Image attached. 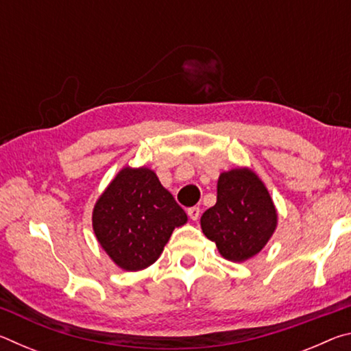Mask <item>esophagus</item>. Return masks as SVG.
Returning <instances> with one entry per match:
<instances>
[{"label": "esophagus", "mask_w": 351, "mask_h": 351, "mask_svg": "<svg viewBox=\"0 0 351 351\" xmlns=\"http://www.w3.org/2000/svg\"><path fill=\"white\" fill-rule=\"evenodd\" d=\"M187 213H189V217H190V219H193V221H197V219L199 218V213H201V210H199V207H190V209L187 210Z\"/></svg>", "instance_id": "34e87169"}]
</instances>
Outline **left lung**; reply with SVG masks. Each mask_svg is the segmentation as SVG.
I'll return each instance as SVG.
<instances>
[{
  "label": "left lung",
  "mask_w": 351,
  "mask_h": 351,
  "mask_svg": "<svg viewBox=\"0 0 351 351\" xmlns=\"http://www.w3.org/2000/svg\"><path fill=\"white\" fill-rule=\"evenodd\" d=\"M276 228L277 210L263 181L247 167L223 171L217 184V204L201 217V229L221 257L235 263L252 258Z\"/></svg>",
  "instance_id": "8db88e82"
}]
</instances>
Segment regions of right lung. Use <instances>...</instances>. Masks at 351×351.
<instances>
[{
  "mask_svg": "<svg viewBox=\"0 0 351 351\" xmlns=\"http://www.w3.org/2000/svg\"><path fill=\"white\" fill-rule=\"evenodd\" d=\"M186 223V212L148 167H123L93 210L99 245L123 271L153 265L175 228Z\"/></svg>",
  "mask_w": 351,
  "mask_h": 351,
  "instance_id": "add662e5",
  "label": "right lung"
}]
</instances>
